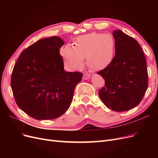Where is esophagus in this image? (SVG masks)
Wrapping results in <instances>:
<instances>
[{
	"label": "esophagus",
	"mask_w": 158,
	"mask_h": 158,
	"mask_svg": "<svg viewBox=\"0 0 158 158\" xmlns=\"http://www.w3.org/2000/svg\"><path fill=\"white\" fill-rule=\"evenodd\" d=\"M91 76V74H88V73H84L83 74V79L84 80H88L90 78Z\"/></svg>",
	"instance_id": "1"
}]
</instances>
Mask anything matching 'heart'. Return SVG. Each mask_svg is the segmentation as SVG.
<instances>
[{"mask_svg":"<svg viewBox=\"0 0 158 158\" xmlns=\"http://www.w3.org/2000/svg\"><path fill=\"white\" fill-rule=\"evenodd\" d=\"M114 52V40L108 33H90L76 38L74 47L67 45L61 49L66 66L70 70L82 68L86 57L88 67L103 69L111 63Z\"/></svg>","mask_w":158,"mask_h":158,"instance_id":"1","label":"heart"}]
</instances>
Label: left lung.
Returning a JSON list of instances; mask_svg holds the SVG:
<instances>
[{
    "label": "left lung",
    "instance_id": "8db88e82",
    "mask_svg": "<svg viewBox=\"0 0 158 158\" xmlns=\"http://www.w3.org/2000/svg\"><path fill=\"white\" fill-rule=\"evenodd\" d=\"M115 55L98 72L105 80L99 91L103 103L113 111H127L140 103L148 85L145 55L138 42L120 30L113 33Z\"/></svg>",
    "mask_w": 158,
    "mask_h": 158
}]
</instances>
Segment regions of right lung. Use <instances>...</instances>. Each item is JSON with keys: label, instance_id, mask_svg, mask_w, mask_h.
I'll list each match as a JSON object with an SVG mask.
<instances>
[{"label": "right lung", "instance_id": "right-lung-1", "mask_svg": "<svg viewBox=\"0 0 158 158\" xmlns=\"http://www.w3.org/2000/svg\"><path fill=\"white\" fill-rule=\"evenodd\" d=\"M64 44L52 36L23 50L14 64L11 88L18 106L37 120L54 119L69 108L74 91L82 78L78 72H66L59 49Z\"/></svg>", "mask_w": 158, "mask_h": 158}]
</instances>
